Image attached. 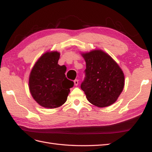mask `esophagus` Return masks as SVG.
Segmentation results:
<instances>
[{
	"instance_id": "34e87169",
	"label": "esophagus",
	"mask_w": 152,
	"mask_h": 152,
	"mask_svg": "<svg viewBox=\"0 0 152 152\" xmlns=\"http://www.w3.org/2000/svg\"><path fill=\"white\" fill-rule=\"evenodd\" d=\"M74 84H75V85H78L79 84V80L78 79H75V81H74Z\"/></svg>"
}]
</instances>
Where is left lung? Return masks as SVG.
Returning <instances> with one entry per match:
<instances>
[{
    "label": "left lung",
    "mask_w": 152,
    "mask_h": 152,
    "mask_svg": "<svg viewBox=\"0 0 152 152\" xmlns=\"http://www.w3.org/2000/svg\"><path fill=\"white\" fill-rule=\"evenodd\" d=\"M86 62L85 77L81 88L91 104L106 107L115 102L124 86V76L118 65L101 50L82 54Z\"/></svg>",
    "instance_id": "obj_1"
}]
</instances>
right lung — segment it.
Instances as JSON below:
<instances>
[{
    "instance_id": "add662e5",
    "label": "right lung",
    "mask_w": 152,
    "mask_h": 152,
    "mask_svg": "<svg viewBox=\"0 0 152 152\" xmlns=\"http://www.w3.org/2000/svg\"><path fill=\"white\" fill-rule=\"evenodd\" d=\"M59 53H44L34 65L30 75L31 96L44 108L59 107L67 101L69 88L74 83L67 79L66 67L59 65Z\"/></svg>"
}]
</instances>
